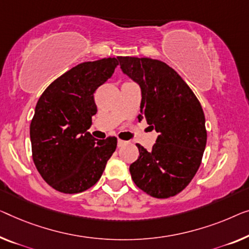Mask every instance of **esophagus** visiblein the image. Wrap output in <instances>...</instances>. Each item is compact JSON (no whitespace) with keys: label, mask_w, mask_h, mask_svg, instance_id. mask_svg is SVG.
Here are the masks:
<instances>
[{"label":"esophagus","mask_w":249,"mask_h":249,"mask_svg":"<svg viewBox=\"0 0 249 249\" xmlns=\"http://www.w3.org/2000/svg\"><path fill=\"white\" fill-rule=\"evenodd\" d=\"M126 143H127V142H126V141H123V140H118V141H117V146H118V147H121V146L125 145Z\"/></svg>","instance_id":"34e87169"}]
</instances>
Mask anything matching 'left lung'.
Returning a JSON list of instances; mask_svg holds the SVG:
<instances>
[{
  "label": "left lung",
  "instance_id": "8db88e82",
  "mask_svg": "<svg viewBox=\"0 0 249 249\" xmlns=\"http://www.w3.org/2000/svg\"><path fill=\"white\" fill-rule=\"evenodd\" d=\"M123 72L142 90L139 120L159 133L151 151L141 144L129 165L141 190L158 199L179 194L191 182L207 143L201 104L187 83L165 62L151 58L118 57Z\"/></svg>",
  "mask_w": 249,
  "mask_h": 249
}]
</instances>
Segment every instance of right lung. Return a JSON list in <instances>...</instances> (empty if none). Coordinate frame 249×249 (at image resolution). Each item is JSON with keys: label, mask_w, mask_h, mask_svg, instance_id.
<instances>
[{"label": "right lung", "mask_w": 249, "mask_h": 249, "mask_svg": "<svg viewBox=\"0 0 249 249\" xmlns=\"http://www.w3.org/2000/svg\"><path fill=\"white\" fill-rule=\"evenodd\" d=\"M118 65L103 58L77 65L40 96L30 124L32 159L43 180L62 194H79L101 179L117 139L96 140L87 129L97 113L94 94Z\"/></svg>", "instance_id": "1"}]
</instances>
